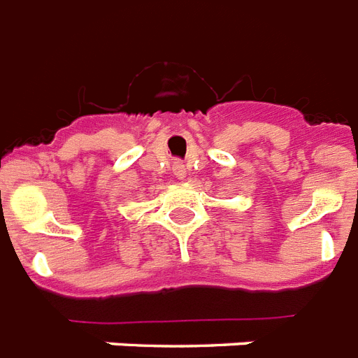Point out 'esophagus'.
I'll list each match as a JSON object with an SVG mask.
<instances>
[{
    "label": "esophagus",
    "mask_w": 358,
    "mask_h": 358,
    "mask_svg": "<svg viewBox=\"0 0 358 358\" xmlns=\"http://www.w3.org/2000/svg\"><path fill=\"white\" fill-rule=\"evenodd\" d=\"M171 168H173V173H176V177L177 179H185V176H187V168H185V164H182V162H173V166H171Z\"/></svg>",
    "instance_id": "34e87169"
}]
</instances>
